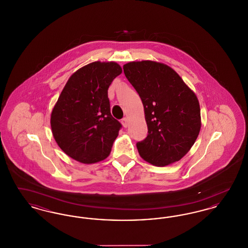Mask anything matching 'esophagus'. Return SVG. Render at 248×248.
I'll list each match as a JSON object with an SVG mask.
<instances>
[{
	"label": "esophagus",
	"mask_w": 248,
	"mask_h": 248,
	"mask_svg": "<svg viewBox=\"0 0 248 248\" xmlns=\"http://www.w3.org/2000/svg\"><path fill=\"white\" fill-rule=\"evenodd\" d=\"M122 124H123L124 127L126 128L128 126V119L126 118V117L122 119Z\"/></svg>",
	"instance_id": "esophagus-1"
}]
</instances>
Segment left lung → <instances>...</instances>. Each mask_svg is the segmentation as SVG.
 <instances>
[{
  "label": "left lung",
  "instance_id": "1",
  "mask_svg": "<svg viewBox=\"0 0 248 248\" xmlns=\"http://www.w3.org/2000/svg\"><path fill=\"white\" fill-rule=\"evenodd\" d=\"M124 72L141 98L148 136L137 143L142 158L155 166L179 161L201 129L200 105L194 92L169 66L133 61Z\"/></svg>",
  "mask_w": 248,
  "mask_h": 248
}]
</instances>
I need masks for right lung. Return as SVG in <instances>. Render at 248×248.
I'll return each mask as SVG.
<instances>
[{"mask_svg": "<svg viewBox=\"0 0 248 248\" xmlns=\"http://www.w3.org/2000/svg\"><path fill=\"white\" fill-rule=\"evenodd\" d=\"M122 73L116 62H92L75 71L51 113L59 148L83 164L100 162L110 154L122 124L110 113L108 89Z\"/></svg>", "mask_w": 248, "mask_h": 248, "instance_id": "obj_1", "label": "right lung"}]
</instances>
